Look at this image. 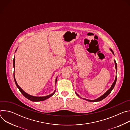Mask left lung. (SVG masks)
Returning <instances> with one entry per match:
<instances>
[{
	"label": "left lung",
	"mask_w": 130,
	"mask_h": 130,
	"mask_svg": "<svg viewBox=\"0 0 130 130\" xmlns=\"http://www.w3.org/2000/svg\"><path fill=\"white\" fill-rule=\"evenodd\" d=\"M110 50L111 51H112V52L113 53V54H114V52H113V51L112 49H110ZM114 62H115V68H116V71H117V63H116L115 60H114ZM116 80H117V76H116L115 81H114V83H113V84L112 85V86H111L110 88L106 92H105V93H104L102 96H101L99 98H97V99H95V100H88V99H84V98H83V99H84V100H86L87 101H89V102H97V101H101L102 100H103V99H104L105 98H106V97L110 93V92L112 91V89L114 88V86H115V84H116ZM76 95H77L78 96H79V97H80V96H79V95H78V94H77V92H76ZM80 98H81V97H80Z\"/></svg>",
	"instance_id": "8db88e82"
}]
</instances>
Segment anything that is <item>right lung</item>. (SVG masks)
Instances as JSON below:
<instances>
[{"label": "right lung", "instance_id": "1", "mask_svg": "<svg viewBox=\"0 0 130 130\" xmlns=\"http://www.w3.org/2000/svg\"><path fill=\"white\" fill-rule=\"evenodd\" d=\"M13 67L15 69V57H14V59H13ZM57 78H56V79H55V84H56L57 83ZM14 81H15V83L17 87V88L19 89V90H20V91L21 92V93L26 98H27L28 99L32 101H44V100H46L47 99L50 98V97L52 96L53 95V94H54V92L55 91H55L53 92L52 94L49 95H48V96H44V97H35V96H31V95H30L29 94H28L27 93H26V92H25L19 86H18V85L17 84V82H16V79L15 78V76H14Z\"/></svg>", "mask_w": 130, "mask_h": 130}]
</instances>
